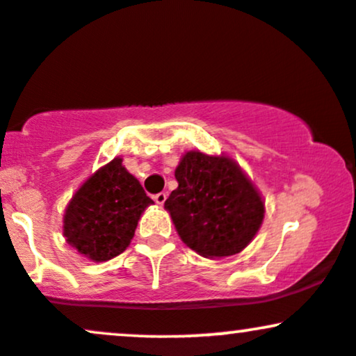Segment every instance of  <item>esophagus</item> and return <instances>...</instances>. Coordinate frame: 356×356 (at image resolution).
Returning a JSON list of instances; mask_svg holds the SVG:
<instances>
[{
    "label": "esophagus",
    "instance_id": "34e87169",
    "mask_svg": "<svg viewBox=\"0 0 356 356\" xmlns=\"http://www.w3.org/2000/svg\"><path fill=\"white\" fill-rule=\"evenodd\" d=\"M165 199H167V194H165V192H159V194H155V195H154V201L157 202L159 206H164Z\"/></svg>",
    "mask_w": 356,
    "mask_h": 356
}]
</instances>
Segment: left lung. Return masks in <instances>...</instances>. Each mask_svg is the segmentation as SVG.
Listing matches in <instances>:
<instances>
[{
	"mask_svg": "<svg viewBox=\"0 0 356 356\" xmlns=\"http://www.w3.org/2000/svg\"><path fill=\"white\" fill-rule=\"evenodd\" d=\"M179 186L164 207L179 238L207 259L238 254L263 224L264 201L229 155L189 150L175 167Z\"/></svg>",
	"mask_w": 356,
	"mask_h": 356,
	"instance_id": "1",
	"label": "left lung"
}]
</instances>
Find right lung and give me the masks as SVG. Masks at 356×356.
Returning a JSON list of instances; mask_svg holds the SVG:
<instances>
[{
	"mask_svg": "<svg viewBox=\"0 0 356 356\" xmlns=\"http://www.w3.org/2000/svg\"><path fill=\"white\" fill-rule=\"evenodd\" d=\"M154 201L115 157L76 189L63 214V236L93 263L112 259L129 248L138 219Z\"/></svg>",
	"mask_w": 356,
	"mask_h": 356,
	"instance_id": "add662e5",
	"label": "right lung"
}]
</instances>
